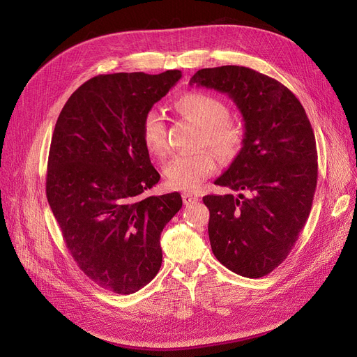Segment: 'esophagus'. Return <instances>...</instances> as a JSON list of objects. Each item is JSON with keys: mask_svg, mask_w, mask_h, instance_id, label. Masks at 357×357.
I'll return each instance as SVG.
<instances>
[{"mask_svg": "<svg viewBox=\"0 0 357 357\" xmlns=\"http://www.w3.org/2000/svg\"><path fill=\"white\" fill-rule=\"evenodd\" d=\"M182 201L185 205H191V204H195L199 201V197L195 195V194H189V192H183L182 194Z\"/></svg>", "mask_w": 357, "mask_h": 357, "instance_id": "34e87169", "label": "esophagus"}]
</instances>
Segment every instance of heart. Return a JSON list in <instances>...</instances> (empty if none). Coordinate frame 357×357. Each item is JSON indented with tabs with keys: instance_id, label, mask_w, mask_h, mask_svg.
I'll return each mask as SVG.
<instances>
[{
	"instance_id": "heart-1",
	"label": "heart",
	"mask_w": 357,
	"mask_h": 357,
	"mask_svg": "<svg viewBox=\"0 0 357 357\" xmlns=\"http://www.w3.org/2000/svg\"><path fill=\"white\" fill-rule=\"evenodd\" d=\"M178 113L191 119L202 128L201 142L224 159H232L241 152L245 130L241 123L228 119L227 105L208 93H185L175 102ZM142 139L146 149L155 156H163L168 149L165 117L158 110H149L142 121ZM217 168L211 152L175 155L165 166V175L171 186L195 189Z\"/></svg>"
}]
</instances>
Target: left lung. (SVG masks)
Masks as SVG:
<instances>
[{
  "instance_id": "left-lung-1",
  "label": "left lung",
  "mask_w": 357,
  "mask_h": 357,
  "mask_svg": "<svg viewBox=\"0 0 357 357\" xmlns=\"http://www.w3.org/2000/svg\"><path fill=\"white\" fill-rule=\"evenodd\" d=\"M227 93L245 142L215 185L243 194L206 195L213 255L235 274L259 278L287 258L317 185L316 137L304 107L275 79L243 66L198 70L191 84Z\"/></svg>"
}]
</instances>
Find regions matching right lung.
Returning a JSON list of instances; mask_svg holds the SVG:
<instances>
[{
	"instance_id": "add662e5",
	"label": "right lung",
	"mask_w": 357,
	"mask_h": 357,
	"mask_svg": "<svg viewBox=\"0 0 357 357\" xmlns=\"http://www.w3.org/2000/svg\"><path fill=\"white\" fill-rule=\"evenodd\" d=\"M181 77L179 70L93 77L71 94L53 132L47 201L79 268L116 294L153 280L160 232L182 208L178 192L145 195L160 175L140 130Z\"/></svg>"
}]
</instances>
